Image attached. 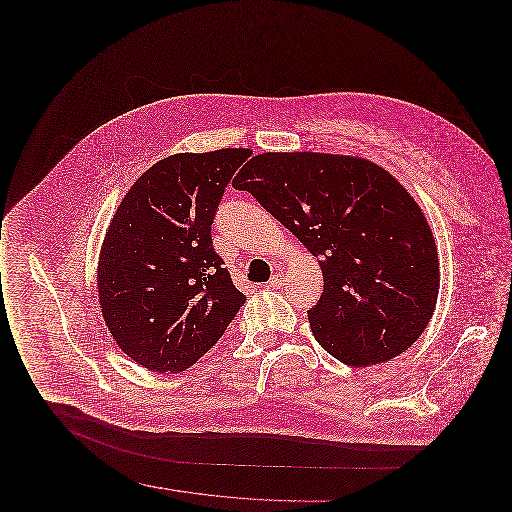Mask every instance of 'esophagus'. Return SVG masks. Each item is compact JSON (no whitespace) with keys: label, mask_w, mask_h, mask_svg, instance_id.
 I'll list each match as a JSON object with an SVG mask.
<instances>
[{"label":"esophagus","mask_w":512,"mask_h":512,"mask_svg":"<svg viewBox=\"0 0 512 512\" xmlns=\"http://www.w3.org/2000/svg\"><path fill=\"white\" fill-rule=\"evenodd\" d=\"M282 286H284V274H280V272L272 274V276H270V280H268V288H272V290H280Z\"/></svg>","instance_id":"1"}]
</instances>
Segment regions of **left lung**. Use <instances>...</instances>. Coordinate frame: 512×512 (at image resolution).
<instances>
[{
    "label": "left lung",
    "instance_id": "obj_1",
    "mask_svg": "<svg viewBox=\"0 0 512 512\" xmlns=\"http://www.w3.org/2000/svg\"><path fill=\"white\" fill-rule=\"evenodd\" d=\"M232 186L317 257L324 290L307 317L322 349L370 366L420 338L438 303V245L393 174L365 157L268 151L251 157Z\"/></svg>",
    "mask_w": 512,
    "mask_h": 512
}]
</instances>
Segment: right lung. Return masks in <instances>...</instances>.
Here are the masks:
<instances>
[{"label": "right lung", "instance_id": "1", "mask_svg": "<svg viewBox=\"0 0 512 512\" xmlns=\"http://www.w3.org/2000/svg\"><path fill=\"white\" fill-rule=\"evenodd\" d=\"M245 147L174 153L122 197L99 249V309L111 338L153 372L195 365L244 305L211 224Z\"/></svg>", "mask_w": 512, "mask_h": 512}]
</instances>
